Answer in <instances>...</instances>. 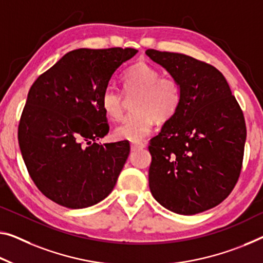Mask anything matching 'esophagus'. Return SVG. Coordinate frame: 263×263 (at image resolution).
<instances>
[{
  "instance_id": "obj_1",
  "label": "esophagus",
  "mask_w": 263,
  "mask_h": 263,
  "mask_svg": "<svg viewBox=\"0 0 263 263\" xmlns=\"http://www.w3.org/2000/svg\"><path fill=\"white\" fill-rule=\"evenodd\" d=\"M145 147V144L143 142H132L130 148L133 152L135 151H140V149H143Z\"/></svg>"
}]
</instances>
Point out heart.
Here are the masks:
<instances>
[{"instance_id": "heart-1", "label": "heart", "mask_w": 263, "mask_h": 263, "mask_svg": "<svg viewBox=\"0 0 263 263\" xmlns=\"http://www.w3.org/2000/svg\"><path fill=\"white\" fill-rule=\"evenodd\" d=\"M123 92L133 98V111L116 127L119 140L139 142L151 133L155 120L165 122L176 114L182 100L181 86L174 76L161 75L160 69L147 62H139L122 76ZM122 92L108 88L101 99L102 110L108 119L121 120L126 106Z\"/></svg>"}]
</instances>
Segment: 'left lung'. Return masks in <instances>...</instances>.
<instances>
[{
	"instance_id": "1",
	"label": "left lung",
	"mask_w": 263,
	"mask_h": 263,
	"mask_svg": "<svg viewBox=\"0 0 263 263\" xmlns=\"http://www.w3.org/2000/svg\"><path fill=\"white\" fill-rule=\"evenodd\" d=\"M179 81L182 100L149 142V188L164 208L182 215L220 204L235 187L243 162V111L222 72L177 52L145 50Z\"/></svg>"
}]
</instances>
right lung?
<instances>
[{
    "label": "right lung",
    "instance_id": "1",
    "mask_svg": "<svg viewBox=\"0 0 263 263\" xmlns=\"http://www.w3.org/2000/svg\"><path fill=\"white\" fill-rule=\"evenodd\" d=\"M133 48L76 49L35 80L18 123L27 171L48 199L87 208L111 193L128 159L127 141L99 144L109 132L101 99Z\"/></svg>",
    "mask_w": 263,
    "mask_h": 263
}]
</instances>
